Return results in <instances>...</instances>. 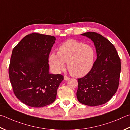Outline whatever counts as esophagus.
Listing matches in <instances>:
<instances>
[{"instance_id":"esophagus-1","label":"esophagus","mask_w":130,"mask_h":130,"mask_svg":"<svg viewBox=\"0 0 130 130\" xmlns=\"http://www.w3.org/2000/svg\"><path fill=\"white\" fill-rule=\"evenodd\" d=\"M70 78L69 77H68L67 76H66V75H65L64 76V80L65 81H68V80H69Z\"/></svg>"}]
</instances>
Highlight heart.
<instances>
[{
    "mask_svg": "<svg viewBox=\"0 0 130 130\" xmlns=\"http://www.w3.org/2000/svg\"><path fill=\"white\" fill-rule=\"evenodd\" d=\"M95 52L91 45L84 44L75 40H68L59 47L57 54L52 53L49 56V64L55 73L67 68L70 74L75 77L85 76L93 68Z\"/></svg>",
    "mask_w": 130,
    "mask_h": 130,
    "instance_id": "obj_1",
    "label": "heart"
}]
</instances>
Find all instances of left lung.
<instances>
[{
	"label": "left lung",
	"mask_w": 130,
	"mask_h": 130,
	"mask_svg": "<svg viewBox=\"0 0 130 130\" xmlns=\"http://www.w3.org/2000/svg\"><path fill=\"white\" fill-rule=\"evenodd\" d=\"M81 35L94 42L97 58L90 72L78 79L77 99L79 102L88 106L105 104L118 88L121 59L113 44L101 35L89 32Z\"/></svg>",
	"instance_id": "1"
}]
</instances>
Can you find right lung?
<instances>
[{
	"instance_id": "obj_1",
	"label": "right lung",
	"mask_w": 130,
	"mask_h": 130,
	"mask_svg": "<svg viewBox=\"0 0 130 130\" xmlns=\"http://www.w3.org/2000/svg\"><path fill=\"white\" fill-rule=\"evenodd\" d=\"M53 36L33 33L13 48L9 76L15 95L33 107H41L55 101L61 74L49 73V55L55 43Z\"/></svg>"
}]
</instances>
